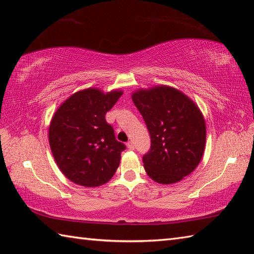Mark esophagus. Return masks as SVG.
<instances>
[{
	"instance_id": "1",
	"label": "esophagus",
	"mask_w": 254,
	"mask_h": 254,
	"mask_svg": "<svg viewBox=\"0 0 254 254\" xmlns=\"http://www.w3.org/2000/svg\"><path fill=\"white\" fill-rule=\"evenodd\" d=\"M127 148H128V149H131V150H133L134 148H135V146H134V143H133L132 141H130V142H127Z\"/></svg>"
}]
</instances>
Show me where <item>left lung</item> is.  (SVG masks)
<instances>
[{"label": "left lung", "instance_id": "left-lung-1", "mask_svg": "<svg viewBox=\"0 0 254 254\" xmlns=\"http://www.w3.org/2000/svg\"><path fill=\"white\" fill-rule=\"evenodd\" d=\"M132 100L150 135V148L143 156L149 178L170 185L190 175L202 159L206 141L197 106L180 90L165 85L139 89Z\"/></svg>", "mask_w": 254, "mask_h": 254}]
</instances>
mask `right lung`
<instances>
[{
    "mask_svg": "<svg viewBox=\"0 0 254 254\" xmlns=\"http://www.w3.org/2000/svg\"><path fill=\"white\" fill-rule=\"evenodd\" d=\"M123 93L79 90L59 107L49 127V143L59 168L67 179L83 187L109 181L120 165L126 145L118 142L106 113Z\"/></svg>",
    "mask_w": 254,
    "mask_h": 254,
    "instance_id": "right-lung-1",
    "label": "right lung"
}]
</instances>
